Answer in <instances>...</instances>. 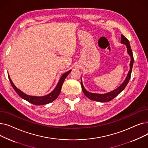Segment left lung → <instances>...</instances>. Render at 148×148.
Wrapping results in <instances>:
<instances>
[{"mask_svg": "<svg viewBox=\"0 0 148 148\" xmlns=\"http://www.w3.org/2000/svg\"><path fill=\"white\" fill-rule=\"evenodd\" d=\"M121 43L123 44H125L126 45L128 54H129L130 58H131V61H130V70H129L128 73L127 74V76L126 77L125 80H124V82L120 85V86L118 88H116V89H114L113 91L106 93V94H95V93H91V92H88V90L85 89L83 84V83H82V80H81V86H82V90L84 93V94L90 99H92L93 101H98V102L110 101L112 100L118 94H119L125 88L127 85L128 84V83L130 81V79L132 68H133V66L134 58H133V52H132V50H131L130 42L128 40V39H127L123 35H121Z\"/></svg>", "mask_w": 148, "mask_h": 148, "instance_id": "1", "label": "left lung"}]
</instances>
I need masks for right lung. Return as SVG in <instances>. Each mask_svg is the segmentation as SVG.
Wrapping results in <instances>:
<instances>
[{
  "mask_svg": "<svg viewBox=\"0 0 148 148\" xmlns=\"http://www.w3.org/2000/svg\"><path fill=\"white\" fill-rule=\"evenodd\" d=\"M71 71V70H69V71H68V72L64 73L63 75H62L60 77V79L58 84L56 85V88L54 89V90L51 93H50L49 94L45 95V96H42V97L30 96V95H28L25 94L24 92L21 91L20 89H18L16 86H15L14 83H12L10 75H8V77H9V80L11 82V84L12 85V88H14V89L15 90V92L17 93V94L21 98L26 100L27 101L29 102L31 104L36 105V106H40V105H44V104L50 103L53 102L54 100H55L58 97L60 92V90H61L62 84H63L65 79L66 78V77L68 76V75L70 73V72Z\"/></svg>",
  "mask_w": 148,
  "mask_h": 148,
  "instance_id": "right-lung-1",
  "label": "right lung"
}]
</instances>
